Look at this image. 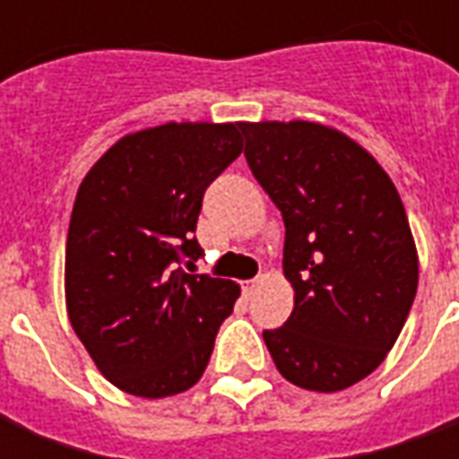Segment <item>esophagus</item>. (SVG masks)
I'll use <instances>...</instances> for the list:
<instances>
[{"label": "esophagus", "instance_id": "esophagus-1", "mask_svg": "<svg viewBox=\"0 0 459 459\" xmlns=\"http://www.w3.org/2000/svg\"><path fill=\"white\" fill-rule=\"evenodd\" d=\"M258 282H260L258 278L246 280V282H243V295H246V298H250V295L255 292V288H258Z\"/></svg>", "mask_w": 459, "mask_h": 459}]
</instances>
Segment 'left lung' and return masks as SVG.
Instances as JSON below:
<instances>
[{"label": "left lung", "instance_id": "8db88e82", "mask_svg": "<svg viewBox=\"0 0 459 459\" xmlns=\"http://www.w3.org/2000/svg\"><path fill=\"white\" fill-rule=\"evenodd\" d=\"M253 177L285 221L295 307L263 339L290 384L334 394L381 364L418 290V253L391 177L319 122H240Z\"/></svg>", "mask_w": 459, "mask_h": 459}]
</instances>
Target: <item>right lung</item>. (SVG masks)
<instances>
[{"label":"right lung","instance_id":"right-lung-1","mask_svg":"<svg viewBox=\"0 0 459 459\" xmlns=\"http://www.w3.org/2000/svg\"><path fill=\"white\" fill-rule=\"evenodd\" d=\"M240 122L125 134L75 194L65 240L71 327L120 391L164 398L206 371L240 288L196 275L204 191L243 152ZM185 268L181 269L180 265Z\"/></svg>","mask_w":459,"mask_h":459}]
</instances>
